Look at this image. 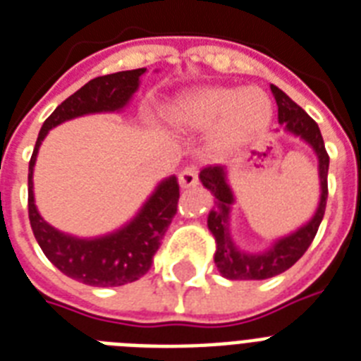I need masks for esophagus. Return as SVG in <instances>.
<instances>
[{"instance_id":"34e87169","label":"esophagus","mask_w":361,"mask_h":361,"mask_svg":"<svg viewBox=\"0 0 361 361\" xmlns=\"http://www.w3.org/2000/svg\"><path fill=\"white\" fill-rule=\"evenodd\" d=\"M178 181L183 189H189V187H195L198 183V170L197 166H185L181 170L180 176H178Z\"/></svg>"}]
</instances>
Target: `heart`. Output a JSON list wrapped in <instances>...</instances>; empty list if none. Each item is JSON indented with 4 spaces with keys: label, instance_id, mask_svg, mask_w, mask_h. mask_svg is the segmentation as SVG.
I'll return each mask as SVG.
<instances>
[{
    "label": "heart",
    "instance_id": "heart-1",
    "mask_svg": "<svg viewBox=\"0 0 361 361\" xmlns=\"http://www.w3.org/2000/svg\"><path fill=\"white\" fill-rule=\"evenodd\" d=\"M274 104L255 86H208L189 93L172 109V120L183 129L209 130L215 152H228L260 135L271 121Z\"/></svg>",
    "mask_w": 361,
    "mask_h": 361
}]
</instances>
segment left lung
Segmentation results:
<instances>
[{
	"label": "left lung",
	"mask_w": 361,
	"mask_h": 361,
	"mask_svg": "<svg viewBox=\"0 0 361 361\" xmlns=\"http://www.w3.org/2000/svg\"><path fill=\"white\" fill-rule=\"evenodd\" d=\"M269 87H271L275 103H277V120H279L283 130L305 142L319 159V206L314 209L313 217L305 225L286 236L277 238L262 252L243 251L241 247L234 243L231 234V212L236 202V197L228 183V169L217 164V166H208V169L200 170L198 178L202 181V185L215 197V206L208 215V228L215 238L214 260L221 275L226 279L260 281L286 271L303 257V252L307 251V247L311 245V241L322 223V217H324L330 157L326 153L319 125L314 123L313 118H309L307 112L302 106H298L285 92H281L274 84Z\"/></svg>",
	"instance_id": "1"
}]
</instances>
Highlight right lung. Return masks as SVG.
<instances>
[{
    "mask_svg": "<svg viewBox=\"0 0 361 361\" xmlns=\"http://www.w3.org/2000/svg\"><path fill=\"white\" fill-rule=\"evenodd\" d=\"M146 69L121 71L114 75L97 76L65 99L42 123L37 136L35 149L27 172V209L31 231L42 252L71 279L92 286H121L140 279L152 268L153 255L157 252L164 232L178 209L180 185L176 176L159 181L153 192L142 204L138 214L120 226L97 238H78L54 228L42 219L33 195V169L37 153L48 130L63 121L80 116L120 112L133 99L140 86V76Z\"/></svg>",
    "mask_w": 361,
    "mask_h": 361,
    "instance_id": "obj_1",
    "label": "right lung"
}]
</instances>
